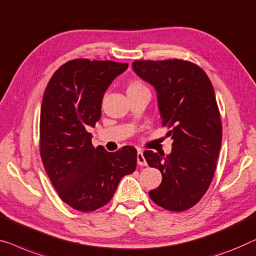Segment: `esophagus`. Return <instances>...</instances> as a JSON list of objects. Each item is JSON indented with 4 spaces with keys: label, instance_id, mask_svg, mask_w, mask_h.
I'll return each mask as SVG.
<instances>
[{
    "label": "esophagus",
    "instance_id": "obj_1",
    "mask_svg": "<svg viewBox=\"0 0 256 256\" xmlns=\"http://www.w3.org/2000/svg\"><path fill=\"white\" fill-rule=\"evenodd\" d=\"M137 164H138L140 166H146L148 165L146 158H144V156H143L142 150L137 151Z\"/></svg>",
    "mask_w": 256,
    "mask_h": 256
}]
</instances>
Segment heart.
<instances>
[{"instance_id":"1","label":"heart","mask_w":256,"mask_h":256,"mask_svg":"<svg viewBox=\"0 0 256 256\" xmlns=\"http://www.w3.org/2000/svg\"><path fill=\"white\" fill-rule=\"evenodd\" d=\"M140 88H146V86L142 82H140V80H134V82H132L130 84H129L127 91L140 90Z\"/></svg>"}]
</instances>
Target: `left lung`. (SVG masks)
<instances>
[{"label": "left lung", "instance_id": "left-lung-1", "mask_svg": "<svg viewBox=\"0 0 256 256\" xmlns=\"http://www.w3.org/2000/svg\"><path fill=\"white\" fill-rule=\"evenodd\" d=\"M135 72L157 91L162 124L172 136V152L144 151L162 176L150 198L170 211H184L203 198L214 178L222 146V120L209 77L190 61L138 60Z\"/></svg>", "mask_w": 256, "mask_h": 256}]
</instances>
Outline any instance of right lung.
<instances>
[{"mask_svg": "<svg viewBox=\"0 0 256 256\" xmlns=\"http://www.w3.org/2000/svg\"><path fill=\"white\" fill-rule=\"evenodd\" d=\"M128 64L75 58L53 74L42 97L40 156L60 198L78 211L110 201L124 176L136 168L137 151L108 152L92 146L88 127L102 116L104 94Z\"/></svg>", "mask_w": 256, "mask_h": 256, "instance_id": "1", "label": "right lung"}]
</instances>
